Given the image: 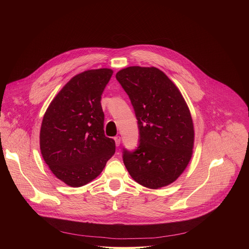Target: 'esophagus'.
Returning a JSON list of instances; mask_svg holds the SVG:
<instances>
[{
	"label": "esophagus",
	"mask_w": 249,
	"mask_h": 249,
	"mask_svg": "<svg viewBox=\"0 0 249 249\" xmlns=\"http://www.w3.org/2000/svg\"><path fill=\"white\" fill-rule=\"evenodd\" d=\"M114 140H115V142H116V145H117V146L120 145V142H121V137H120V136L114 137Z\"/></svg>",
	"instance_id": "1"
}]
</instances>
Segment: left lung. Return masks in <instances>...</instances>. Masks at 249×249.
Segmentation results:
<instances>
[{
	"label": "left lung",
	"instance_id": "obj_1",
	"mask_svg": "<svg viewBox=\"0 0 249 249\" xmlns=\"http://www.w3.org/2000/svg\"><path fill=\"white\" fill-rule=\"evenodd\" d=\"M138 120L140 143L124 163L130 177L149 189L166 187L187 168L195 142L190 109L178 86L155 67L130 66L116 73Z\"/></svg>",
	"mask_w": 249,
	"mask_h": 249
}]
</instances>
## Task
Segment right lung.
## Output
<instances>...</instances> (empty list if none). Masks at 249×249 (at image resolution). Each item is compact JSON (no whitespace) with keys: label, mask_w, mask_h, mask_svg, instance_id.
Masks as SVG:
<instances>
[{"label":"right lung","mask_w":249,"mask_h":249,"mask_svg":"<svg viewBox=\"0 0 249 249\" xmlns=\"http://www.w3.org/2000/svg\"><path fill=\"white\" fill-rule=\"evenodd\" d=\"M113 74L108 68L75 74L47 108L40 129V150L52 173L70 187H81L104 171L115 153L105 135L102 94Z\"/></svg>","instance_id":"add662e5"}]
</instances>
